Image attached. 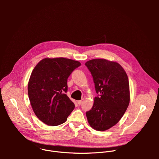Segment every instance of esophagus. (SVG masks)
<instances>
[{
  "label": "esophagus",
  "mask_w": 159,
  "mask_h": 159,
  "mask_svg": "<svg viewBox=\"0 0 159 159\" xmlns=\"http://www.w3.org/2000/svg\"><path fill=\"white\" fill-rule=\"evenodd\" d=\"M83 101H84V99H82V100H80V101H77V103H78L79 105H80V104L82 103Z\"/></svg>",
  "instance_id": "1"
}]
</instances>
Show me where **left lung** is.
<instances>
[{
	"instance_id": "1",
	"label": "left lung",
	"mask_w": 159,
	"mask_h": 159,
	"mask_svg": "<svg viewBox=\"0 0 159 159\" xmlns=\"http://www.w3.org/2000/svg\"><path fill=\"white\" fill-rule=\"evenodd\" d=\"M91 73L96 91L92 109L86 112L89 124L97 131H105L117 124L128 107L130 94L127 74L116 61L98 58L85 64Z\"/></svg>"
}]
</instances>
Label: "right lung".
<instances>
[{
  "label": "right lung",
  "instance_id": "obj_1",
  "mask_svg": "<svg viewBox=\"0 0 159 159\" xmlns=\"http://www.w3.org/2000/svg\"><path fill=\"white\" fill-rule=\"evenodd\" d=\"M80 65L69 58H46L34 68L28 92L33 110L40 121L52 126L66 121L75 107L66 94L67 79Z\"/></svg>",
  "mask_w": 159,
  "mask_h": 159
}]
</instances>
